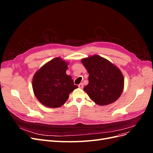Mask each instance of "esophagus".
Masks as SVG:
<instances>
[{
  "label": "esophagus",
  "mask_w": 153,
  "mask_h": 153,
  "mask_svg": "<svg viewBox=\"0 0 153 153\" xmlns=\"http://www.w3.org/2000/svg\"><path fill=\"white\" fill-rule=\"evenodd\" d=\"M78 87L80 88V89H82V88L84 87V85H83V84H80L79 85H78Z\"/></svg>",
  "instance_id": "esophagus-1"
}]
</instances>
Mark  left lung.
Masks as SVG:
<instances>
[{"mask_svg": "<svg viewBox=\"0 0 153 153\" xmlns=\"http://www.w3.org/2000/svg\"><path fill=\"white\" fill-rule=\"evenodd\" d=\"M89 73V84L84 90L99 105L115 102L124 89V76L121 70L112 62L98 55L82 59Z\"/></svg>", "mask_w": 153, "mask_h": 153, "instance_id": "8db88e82", "label": "left lung"}]
</instances>
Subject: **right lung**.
<instances>
[{"label":"right lung","mask_w":153,"mask_h":153,"mask_svg":"<svg viewBox=\"0 0 153 153\" xmlns=\"http://www.w3.org/2000/svg\"><path fill=\"white\" fill-rule=\"evenodd\" d=\"M68 63L60 57L51 60L37 71L32 79V89L41 103L59 108L66 103L69 95L78 86L68 75Z\"/></svg>","instance_id":"right-lung-1"}]
</instances>
